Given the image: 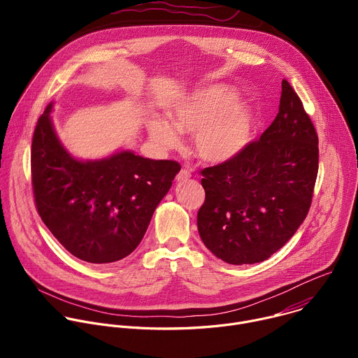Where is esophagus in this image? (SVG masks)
Returning <instances> with one entry per match:
<instances>
[{"label": "esophagus", "instance_id": "esophagus-1", "mask_svg": "<svg viewBox=\"0 0 358 358\" xmlns=\"http://www.w3.org/2000/svg\"><path fill=\"white\" fill-rule=\"evenodd\" d=\"M192 174H191V170L189 169H181L180 171H178V174H177V181H185V180H188L189 177H191Z\"/></svg>", "mask_w": 358, "mask_h": 358}]
</instances>
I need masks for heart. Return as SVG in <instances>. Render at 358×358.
Listing matches in <instances>:
<instances>
[{
    "label": "heart",
    "instance_id": "b5f03b06",
    "mask_svg": "<svg viewBox=\"0 0 358 358\" xmlns=\"http://www.w3.org/2000/svg\"><path fill=\"white\" fill-rule=\"evenodd\" d=\"M234 100L235 92L227 86L198 90L174 106L171 122H151L150 136L160 147L174 148L181 143L178 129L195 134L194 150L201 160L229 162L249 145L255 130L250 108Z\"/></svg>",
    "mask_w": 358,
    "mask_h": 358
}]
</instances>
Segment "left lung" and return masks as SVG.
I'll use <instances>...</instances> for the list:
<instances>
[{
    "label": "left lung",
    "instance_id": "left-lung-1",
    "mask_svg": "<svg viewBox=\"0 0 358 358\" xmlns=\"http://www.w3.org/2000/svg\"><path fill=\"white\" fill-rule=\"evenodd\" d=\"M317 171L315 124L283 79L279 113L259 140L199 171L206 201L196 225L203 245L231 265L266 261L308 217Z\"/></svg>",
    "mask_w": 358,
    "mask_h": 358
}]
</instances>
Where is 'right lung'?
I'll list each match as a JSON object with an SVG mask.
<instances>
[{
	"instance_id": "right-lung-1",
	"label": "right lung",
	"mask_w": 358,
	"mask_h": 358,
	"mask_svg": "<svg viewBox=\"0 0 358 358\" xmlns=\"http://www.w3.org/2000/svg\"><path fill=\"white\" fill-rule=\"evenodd\" d=\"M50 108L39 116L32 137L36 211L73 257L89 264L117 262L143 239L181 166L130 151L100 162H78L58 141Z\"/></svg>"
}]
</instances>
